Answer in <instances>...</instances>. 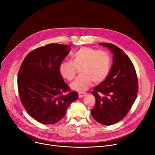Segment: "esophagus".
<instances>
[{"mask_svg": "<svg viewBox=\"0 0 155 155\" xmlns=\"http://www.w3.org/2000/svg\"><path fill=\"white\" fill-rule=\"evenodd\" d=\"M86 95H87V93H85V92H78L79 98H82V97H84Z\"/></svg>", "mask_w": 155, "mask_h": 155, "instance_id": "obj_1", "label": "esophagus"}]
</instances>
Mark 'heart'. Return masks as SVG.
I'll use <instances>...</instances> for the list:
<instances>
[{"label": "heart", "instance_id": "1", "mask_svg": "<svg viewBox=\"0 0 155 155\" xmlns=\"http://www.w3.org/2000/svg\"><path fill=\"white\" fill-rule=\"evenodd\" d=\"M71 61H62L59 67L61 75L68 81L75 77L77 68H80L78 77L70 87L74 91L83 92L92 82L100 83L108 76L111 66L109 54L104 50L90 47H82L71 55Z\"/></svg>", "mask_w": 155, "mask_h": 155}]
</instances>
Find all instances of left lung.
Listing matches in <instances>:
<instances>
[{
	"mask_svg": "<svg viewBox=\"0 0 155 155\" xmlns=\"http://www.w3.org/2000/svg\"><path fill=\"white\" fill-rule=\"evenodd\" d=\"M113 53V64L108 76L91 92L95 105L92 117L101 124L109 126L123 119L131 108L138 92V81L134 64L117 46L99 44Z\"/></svg>",
	"mask_w": 155,
	"mask_h": 155,
	"instance_id": "left-lung-1",
	"label": "left lung"
}]
</instances>
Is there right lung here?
<instances>
[{
  "mask_svg": "<svg viewBox=\"0 0 155 155\" xmlns=\"http://www.w3.org/2000/svg\"><path fill=\"white\" fill-rule=\"evenodd\" d=\"M70 48L57 43L38 48L21 65L18 79L20 99L29 114L39 123H56L70 104L78 99V93L70 91L59 71Z\"/></svg>",
  "mask_w": 155,
  "mask_h": 155,
  "instance_id": "add662e5",
  "label": "right lung"
}]
</instances>
